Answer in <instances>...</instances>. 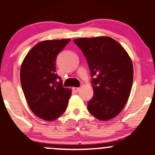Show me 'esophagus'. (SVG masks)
<instances>
[{
    "label": "esophagus",
    "mask_w": 155,
    "mask_h": 155,
    "mask_svg": "<svg viewBox=\"0 0 155 155\" xmlns=\"http://www.w3.org/2000/svg\"><path fill=\"white\" fill-rule=\"evenodd\" d=\"M79 89H80V88H79V87H73V90L75 92H79Z\"/></svg>",
    "instance_id": "esophagus-1"
}]
</instances>
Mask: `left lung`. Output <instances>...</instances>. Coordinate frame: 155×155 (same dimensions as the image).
<instances>
[{
  "mask_svg": "<svg viewBox=\"0 0 155 155\" xmlns=\"http://www.w3.org/2000/svg\"><path fill=\"white\" fill-rule=\"evenodd\" d=\"M92 73L94 95L87 108L100 121L115 118L125 107L133 82V64L118 42L109 37L78 38Z\"/></svg>",
  "mask_w": 155,
  "mask_h": 155,
  "instance_id": "obj_1",
  "label": "left lung"
}]
</instances>
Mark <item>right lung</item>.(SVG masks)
<instances>
[{"label": "right lung", "instance_id": "1", "mask_svg": "<svg viewBox=\"0 0 155 155\" xmlns=\"http://www.w3.org/2000/svg\"><path fill=\"white\" fill-rule=\"evenodd\" d=\"M70 39L50 40L36 44L26 55L21 66V82L26 100L33 113L46 121H53L66 111L72 94L64 88L56 73V57Z\"/></svg>", "mask_w": 155, "mask_h": 155}]
</instances>
